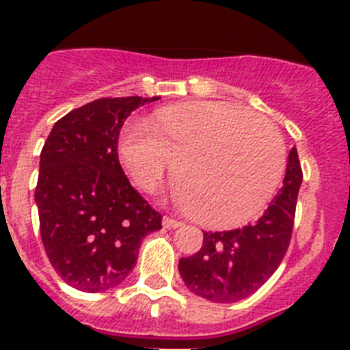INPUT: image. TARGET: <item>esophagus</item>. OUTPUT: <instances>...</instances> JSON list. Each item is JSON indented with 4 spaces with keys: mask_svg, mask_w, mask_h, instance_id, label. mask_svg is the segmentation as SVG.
<instances>
[{
    "mask_svg": "<svg viewBox=\"0 0 350 350\" xmlns=\"http://www.w3.org/2000/svg\"><path fill=\"white\" fill-rule=\"evenodd\" d=\"M180 225H181V221H178V219L169 218V216H165V218H163V227H165V229H178Z\"/></svg>",
    "mask_w": 350,
    "mask_h": 350,
    "instance_id": "esophagus-1",
    "label": "esophagus"
}]
</instances>
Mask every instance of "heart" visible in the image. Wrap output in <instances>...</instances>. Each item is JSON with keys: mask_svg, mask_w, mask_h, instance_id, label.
I'll list each match as a JSON object with an SVG mask.
<instances>
[{"mask_svg": "<svg viewBox=\"0 0 350 350\" xmlns=\"http://www.w3.org/2000/svg\"><path fill=\"white\" fill-rule=\"evenodd\" d=\"M118 156L132 183L154 192L172 167L176 194L194 221L230 229L258 218L285 172V145L271 121L245 107L187 101L126 126Z\"/></svg>", "mask_w": 350, "mask_h": 350, "instance_id": "heart-1", "label": "heart"}]
</instances>
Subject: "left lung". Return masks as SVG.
Segmentation results:
<instances>
[{"instance_id": "left-lung-1", "label": "left lung", "mask_w": 350, "mask_h": 350, "mask_svg": "<svg viewBox=\"0 0 350 350\" xmlns=\"http://www.w3.org/2000/svg\"><path fill=\"white\" fill-rule=\"evenodd\" d=\"M301 180L298 150L293 147L283 187L256 224L224 232H203L202 249L181 258L178 269L187 288L216 304H234L254 294L287 252Z\"/></svg>"}]
</instances>
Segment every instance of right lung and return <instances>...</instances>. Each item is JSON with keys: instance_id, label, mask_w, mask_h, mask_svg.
Masks as SVG:
<instances>
[{"instance_id": "add662e5", "label": "right lung", "mask_w": 350, "mask_h": 350, "mask_svg": "<svg viewBox=\"0 0 350 350\" xmlns=\"http://www.w3.org/2000/svg\"><path fill=\"white\" fill-rule=\"evenodd\" d=\"M159 98H101L56 121L40 158L36 205L51 265L70 287L101 293L120 285L161 214L131 185L118 137L137 107Z\"/></svg>"}]
</instances>
